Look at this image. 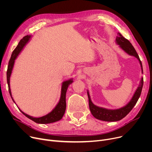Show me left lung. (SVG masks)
I'll return each instance as SVG.
<instances>
[{"label": "left lung", "mask_w": 152, "mask_h": 152, "mask_svg": "<svg viewBox=\"0 0 152 152\" xmlns=\"http://www.w3.org/2000/svg\"><path fill=\"white\" fill-rule=\"evenodd\" d=\"M118 36L116 38V44L118 45L119 47L121 48L124 52L131 56H133V57H135L139 60L141 67L142 73L143 74L142 62L139 58L137 52L135 51L134 47L132 46V45L128 40L124 38L120 33H118ZM143 84V77H142L137 89L135 91L133 96L130 100V101L127 103L125 106L121 108H119L118 109H107L94 105L91 100L89 92L87 90V92L89 99V105L92 115L96 119L103 121L113 122L121 120V119L124 118L130 112L133 108V107L135 105V104H136V103L137 102L140 96Z\"/></svg>", "instance_id": "left-lung-1"}]
</instances>
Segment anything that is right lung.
<instances>
[{
    "label": "right lung",
    "instance_id": "obj_1",
    "mask_svg": "<svg viewBox=\"0 0 152 152\" xmlns=\"http://www.w3.org/2000/svg\"><path fill=\"white\" fill-rule=\"evenodd\" d=\"M31 37H32V36L27 35V36L24 37L21 40L18 45H17V47H16V49L12 52L11 58L9 62V65H8V69H7V84H8V86H9V91L10 95L12 97V99L13 100V102L15 103V104H16V103L12 97V92H11V89H10V76H11V75L12 73V70L13 69L15 60L17 59L19 54L21 53V52L24 49V47H25V45L29 42ZM73 78H71V79H68V80H66L62 83L60 100L57 104V105L55 107V108L50 111V113L47 114L46 115H44L41 117H39V118L33 117V116H31L30 115L26 114L25 113H24L23 111H22L19 108V107H18V109L20 110L21 112L24 115L26 116L29 119H31L32 121H33L35 123H38V124H49V123H52L54 122H57V121H60V119L63 118V116L65 112L66 106V91H67L68 86L71 84L73 83Z\"/></svg>",
    "mask_w": 152,
    "mask_h": 152
}]
</instances>
